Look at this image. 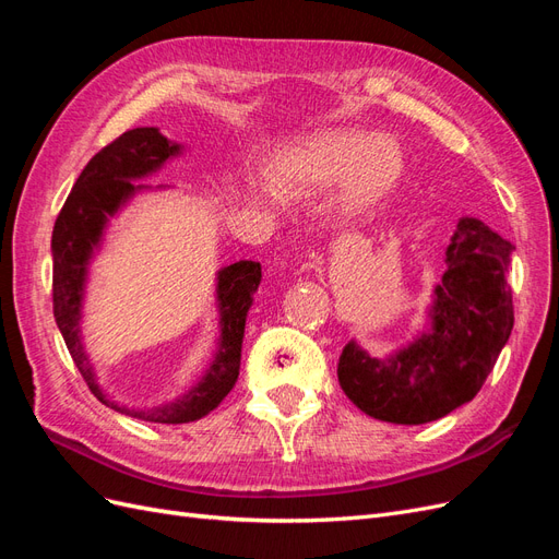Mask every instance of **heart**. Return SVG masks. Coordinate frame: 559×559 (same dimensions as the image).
Wrapping results in <instances>:
<instances>
[{
  "mask_svg": "<svg viewBox=\"0 0 559 559\" xmlns=\"http://www.w3.org/2000/svg\"><path fill=\"white\" fill-rule=\"evenodd\" d=\"M403 173V151L394 138L361 130H329L308 140L277 165L282 186L324 189L343 181L349 207L376 205L394 189Z\"/></svg>",
  "mask_w": 559,
  "mask_h": 559,
  "instance_id": "b5f03b06",
  "label": "heart"
}]
</instances>
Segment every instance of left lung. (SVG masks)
I'll list each match as a JSON object with an SVG mask.
<instances>
[{"instance_id": "1", "label": "left lung", "mask_w": 559, "mask_h": 559, "mask_svg": "<svg viewBox=\"0 0 559 559\" xmlns=\"http://www.w3.org/2000/svg\"><path fill=\"white\" fill-rule=\"evenodd\" d=\"M513 249L478 218H460L436 286L431 333L386 364L345 345L337 382L347 399L376 419L425 425L476 396L513 331L506 284Z\"/></svg>"}]
</instances>
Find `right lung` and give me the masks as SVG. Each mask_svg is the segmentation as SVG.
<instances>
[{
  "instance_id": "1",
  "label": "right lung",
  "mask_w": 559,
  "mask_h": 559,
  "mask_svg": "<svg viewBox=\"0 0 559 559\" xmlns=\"http://www.w3.org/2000/svg\"><path fill=\"white\" fill-rule=\"evenodd\" d=\"M179 151L177 144L156 128H132L121 138L109 142L103 151L88 160L79 175L72 193L67 195L64 205L53 226V317L79 368L81 378L86 380L91 392L111 405L118 413L140 417L160 425H183L205 417L222 403L240 376V352L245 335V319L251 306V298L261 284V263L238 261L218 273V308H222V349H218L207 376L189 396L175 401L163 408L146 413H134L118 408L99 392L93 368L79 341V310L83 280L93 247L99 242L107 216H111L121 202L134 191L132 179L144 177L156 170L167 158Z\"/></svg>"
}]
</instances>
